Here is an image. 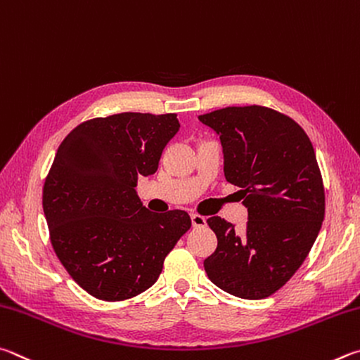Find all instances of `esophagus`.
Returning a JSON list of instances; mask_svg holds the SVG:
<instances>
[{"mask_svg":"<svg viewBox=\"0 0 360 360\" xmlns=\"http://www.w3.org/2000/svg\"><path fill=\"white\" fill-rule=\"evenodd\" d=\"M191 223H193V228H204L207 224V219L205 217L199 215V213H191Z\"/></svg>","mask_w":360,"mask_h":360,"instance_id":"esophagus-1","label":"esophagus"}]
</instances>
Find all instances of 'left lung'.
I'll return each instance as SVG.
<instances>
[{"mask_svg":"<svg viewBox=\"0 0 360 360\" xmlns=\"http://www.w3.org/2000/svg\"><path fill=\"white\" fill-rule=\"evenodd\" d=\"M199 120L219 134L224 176L248 209L243 232L221 217L207 219L218 245L204 269L226 292L266 299L297 272L323 224L324 184L311 141L266 105L224 107Z\"/></svg>","mask_w":360,"mask_h":360,"instance_id":"1","label":"left lung"}]
</instances>
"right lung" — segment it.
<instances>
[{
  "label": "right lung",
  "instance_id": "1",
  "mask_svg": "<svg viewBox=\"0 0 360 360\" xmlns=\"http://www.w3.org/2000/svg\"><path fill=\"white\" fill-rule=\"evenodd\" d=\"M180 128L176 113L123 112L86 120L56 150L42 188L55 255L93 297L120 302L147 291L191 228L185 210L151 213L136 194Z\"/></svg>",
  "mask_w": 360,
  "mask_h": 360
}]
</instances>
